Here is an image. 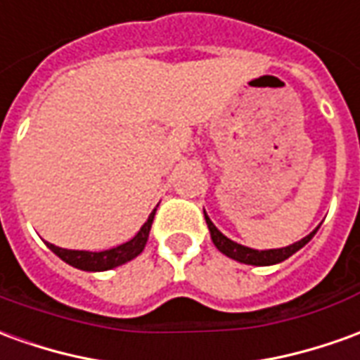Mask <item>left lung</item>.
<instances>
[{"label":"left lung","instance_id":"1","mask_svg":"<svg viewBox=\"0 0 360 360\" xmlns=\"http://www.w3.org/2000/svg\"><path fill=\"white\" fill-rule=\"evenodd\" d=\"M205 220H206V226H208V230H210V238H212V243L216 245V250L222 251L226 257L236 259V261L245 263V265H275V263H281V261L288 259L298 250H302L304 245L314 238V233L318 232V228H316L314 232L308 233V236L302 238L300 241H296V243H292V245H286V248H281V250L259 251V250H251V248H245V245L236 243V241H232L230 238H226V236L216 228L214 224H212V220L206 216V212H205Z\"/></svg>","mask_w":360,"mask_h":360}]
</instances>
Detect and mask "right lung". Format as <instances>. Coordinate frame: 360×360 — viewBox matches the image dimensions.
I'll return each mask as SVG.
<instances>
[{
  "instance_id": "right-lung-1",
  "label": "right lung",
  "mask_w": 360,
  "mask_h": 360,
  "mask_svg": "<svg viewBox=\"0 0 360 360\" xmlns=\"http://www.w3.org/2000/svg\"><path fill=\"white\" fill-rule=\"evenodd\" d=\"M154 214L155 210L148 216L144 226L140 228V232L132 240L122 243V245H117L112 250L77 251L64 250V248H58L54 243H46V245L56 253L58 257L66 261L68 265H72V267L82 269V271H109V269H115L119 265H124L128 261H132L144 251L146 241H148V236H150V228H152V222H154Z\"/></svg>"
}]
</instances>
